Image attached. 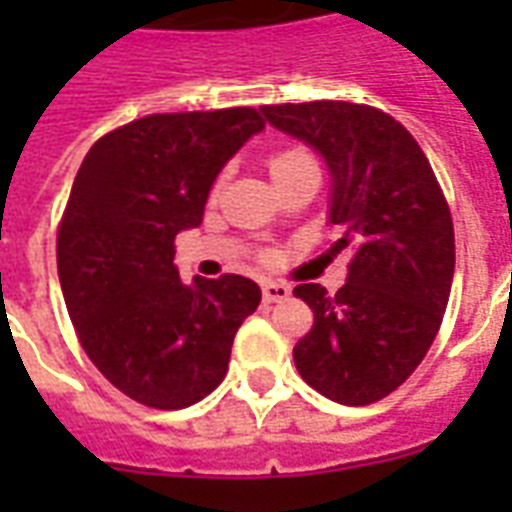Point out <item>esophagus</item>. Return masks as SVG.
I'll list each match as a JSON object with an SVG mask.
<instances>
[{
    "mask_svg": "<svg viewBox=\"0 0 512 512\" xmlns=\"http://www.w3.org/2000/svg\"><path fill=\"white\" fill-rule=\"evenodd\" d=\"M290 296V285L285 282H263V299L268 304H277V301H285Z\"/></svg>",
    "mask_w": 512,
    "mask_h": 512,
    "instance_id": "obj_1",
    "label": "esophagus"
}]
</instances>
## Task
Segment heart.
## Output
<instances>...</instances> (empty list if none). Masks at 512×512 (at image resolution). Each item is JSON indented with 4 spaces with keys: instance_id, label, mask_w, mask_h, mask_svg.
I'll return each mask as SVG.
<instances>
[{
    "instance_id": "heart-1",
    "label": "heart",
    "mask_w": 512,
    "mask_h": 512,
    "mask_svg": "<svg viewBox=\"0 0 512 512\" xmlns=\"http://www.w3.org/2000/svg\"><path fill=\"white\" fill-rule=\"evenodd\" d=\"M307 161H312V156L307 153V150L288 147V150H277V153H271L266 164H268V172H271V178L277 180L282 178L285 172H290V169L299 167V164H307Z\"/></svg>"
}]
</instances>
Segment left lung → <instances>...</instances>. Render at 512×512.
Returning a JSON list of instances; mask_svg holds the SVG:
<instances>
[{
  "label": "left lung",
  "instance_id": "1",
  "mask_svg": "<svg viewBox=\"0 0 512 512\" xmlns=\"http://www.w3.org/2000/svg\"><path fill=\"white\" fill-rule=\"evenodd\" d=\"M260 112L326 158L337 249H354L334 296L315 282L293 290L315 312L293 348L296 370L334 403H376L439 334L455 271L450 205L417 139L376 106L310 101Z\"/></svg>",
  "mask_w": 512,
  "mask_h": 512
}]
</instances>
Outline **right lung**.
Instances as JSON below:
<instances>
[{
  "mask_svg": "<svg viewBox=\"0 0 512 512\" xmlns=\"http://www.w3.org/2000/svg\"><path fill=\"white\" fill-rule=\"evenodd\" d=\"M263 117L252 106L147 115L104 134L73 180L57 271L76 337L109 384L175 411L222 384L252 279L178 274L175 235L202 222L213 180Z\"/></svg>",
  "mask_w": 512,
  "mask_h": 512,
  "instance_id": "obj_1",
  "label": "right lung"
}]
</instances>
